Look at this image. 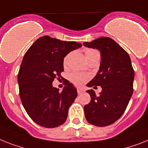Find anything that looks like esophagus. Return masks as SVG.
<instances>
[{
  "label": "esophagus",
  "mask_w": 148,
  "mask_h": 148,
  "mask_svg": "<svg viewBox=\"0 0 148 148\" xmlns=\"http://www.w3.org/2000/svg\"><path fill=\"white\" fill-rule=\"evenodd\" d=\"M84 93V90H82V89H77V93H78V94H79V95H80V94H81V93Z\"/></svg>",
  "instance_id": "esophagus-1"
}]
</instances>
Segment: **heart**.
Returning <instances> with one entry per match:
<instances>
[{"label":"heart","instance_id":"b5f03b06","mask_svg":"<svg viewBox=\"0 0 148 148\" xmlns=\"http://www.w3.org/2000/svg\"><path fill=\"white\" fill-rule=\"evenodd\" d=\"M84 53L85 57H86V60H87L89 59L90 58L94 56L95 55L99 54V52H98L97 50H94V49H86L84 50ZM68 58H69V55H67L64 58L63 66L64 68H66L67 65H68ZM87 78H88V77L86 76V75L80 74V73H73V74H71V80L74 83V84L77 85V86H80V85H82L87 80Z\"/></svg>","mask_w":148,"mask_h":148}]
</instances>
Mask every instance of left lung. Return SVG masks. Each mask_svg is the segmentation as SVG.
Here are the masks:
<instances>
[{
  "label": "left lung",
  "mask_w": 148,
  "mask_h": 148,
  "mask_svg": "<svg viewBox=\"0 0 148 148\" xmlns=\"http://www.w3.org/2000/svg\"><path fill=\"white\" fill-rule=\"evenodd\" d=\"M83 45L98 49L101 54L99 71L86 86H100L102 91L97 96L93 90H86L91 99L84 106L86 119L99 127L113 124L124 113L133 93L134 71L131 58L109 37H100Z\"/></svg>",
  "instance_id": "left-lung-1"
}]
</instances>
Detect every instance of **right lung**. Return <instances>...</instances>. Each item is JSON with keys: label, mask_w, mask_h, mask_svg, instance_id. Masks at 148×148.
<instances>
[{"label": "right lung", "mask_w": 148, "mask_h": 148, "mask_svg": "<svg viewBox=\"0 0 148 148\" xmlns=\"http://www.w3.org/2000/svg\"><path fill=\"white\" fill-rule=\"evenodd\" d=\"M82 46L44 36L26 51L18 74L20 97L29 116L45 128L65 122L68 109L77 96V89L66 80L62 92L54 87L55 78L62 77L63 59L70 51Z\"/></svg>", "instance_id": "1"}]
</instances>
